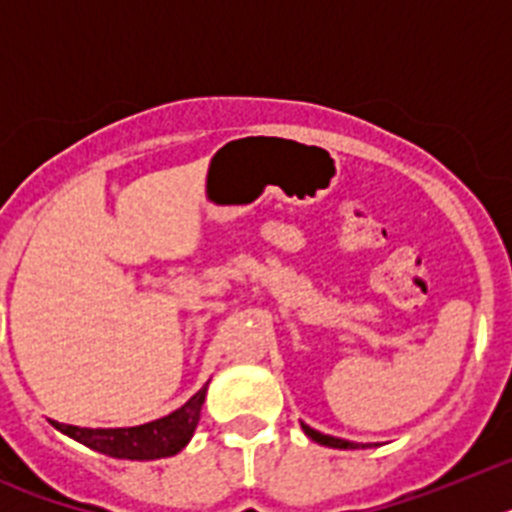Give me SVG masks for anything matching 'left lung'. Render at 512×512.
I'll use <instances>...</instances> for the list:
<instances>
[{"mask_svg":"<svg viewBox=\"0 0 512 512\" xmlns=\"http://www.w3.org/2000/svg\"><path fill=\"white\" fill-rule=\"evenodd\" d=\"M302 431H305L312 441L323 443V446H330V449H359V443L343 441V438H336V436H325V433L315 431V428H310V425H305V423H302Z\"/></svg>","mask_w":512,"mask_h":512,"instance_id":"8db88e82","label":"left lung"}]
</instances>
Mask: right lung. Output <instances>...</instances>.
<instances>
[{
	"instance_id": "add662e5",
	"label": "right lung",
	"mask_w": 512,
	"mask_h": 512,
	"mask_svg": "<svg viewBox=\"0 0 512 512\" xmlns=\"http://www.w3.org/2000/svg\"><path fill=\"white\" fill-rule=\"evenodd\" d=\"M205 395L207 384L174 413L151 420V423L133 425V428H79V425L56 423V420L53 423H56L58 431L66 433L69 438L84 443V446L99 451V454L112 456V459H164V456L179 454L189 443V438L194 436V428L200 423Z\"/></svg>"
}]
</instances>
